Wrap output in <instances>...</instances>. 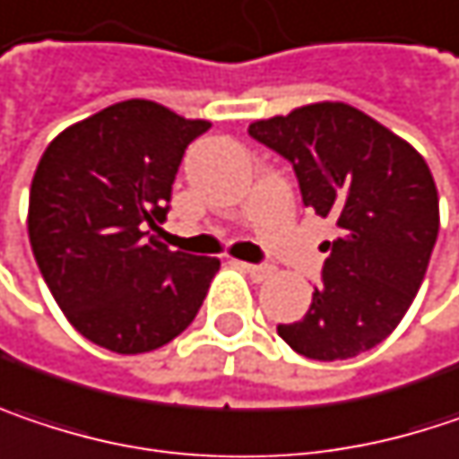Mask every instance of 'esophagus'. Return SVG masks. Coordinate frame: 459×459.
I'll return each instance as SVG.
<instances>
[{
  "mask_svg": "<svg viewBox=\"0 0 459 459\" xmlns=\"http://www.w3.org/2000/svg\"><path fill=\"white\" fill-rule=\"evenodd\" d=\"M241 271L249 273L255 281H263V278H268L273 273L271 265H255V263H241Z\"/></svg>",
  "mask_w": 459,
  "mask_h": 459,
  "instance_id": "esophagus-1",
  "label": "esophagus"
}]
</instances>
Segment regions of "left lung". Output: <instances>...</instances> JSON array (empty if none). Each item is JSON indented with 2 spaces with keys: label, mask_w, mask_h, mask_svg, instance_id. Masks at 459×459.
Wrapping results in <instances>:
<instances>
[{
  "label": "left lung",
  "mask_w": 459,
  "mask_h": 459,
  "mask_svg": "<svg viewBox=\"0 0 459 459\" xmlns=\"http://www.w3.org/2000/svg\"><path fill=\"white\" fill-rule=\"evenodd\" d=\"M249 136L291 162L302 202L333 218L313 305L278 336L310 359H350L381 344L412 305L438 236L426 160L378 120L320 102L257 120Z\"/></svg>",
  "instance_id": "obj_1"
}]
</instances>
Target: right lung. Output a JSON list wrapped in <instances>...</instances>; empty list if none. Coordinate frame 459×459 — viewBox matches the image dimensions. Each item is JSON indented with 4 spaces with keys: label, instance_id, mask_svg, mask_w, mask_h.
Listing matches in <instances>:
<instances>
[{
    "label": "right lung",
    "instance_id": "obj_1",
    "mask_svg": "<svg viewBox=\"0 0 459 459\" xmlns=\"http://www.w3.org/2000/svg\"><path fill=\"white\" fill-rule=\"evenodd\" d=\"M207 128L128 100L65 128L39 160L28 202L36 265L73 328L109 352L173 342L221 268L149 236L168 218L186 146Z\"/></svg>",
    "mask_w": 459,
    "mask_h": 459
}]
</instances>
